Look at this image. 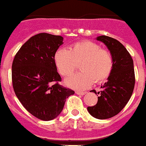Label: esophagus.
<instances>
[{"mask_svg":"<svg viewBox=\"0 0 146 146\" xmlns=\"http://www.w3.org/2000/svg\"><path fill=\"white\" fill-rule=\"evenodd\" d=\"M76 93L77 95H80V96H84V95H85L87 92H80V91H76Z\"/></svg>","mask_w":146,"mask_h":146,"instance_id":"34e87169","label":"esophagus"}]
</instances>
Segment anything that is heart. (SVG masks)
I'll return each instance as SVG.
<instances>
[{"mask_svg":"<svg viewBox=\"0 0 146 146\" xmlns=\"http://www.w3.org/2000/svg\"><path fill=\"white\" fill-rule=\"evenodd\" d=\"M54 62L63 76H70L79 64L81 71L66 80L68 86L77 89L88 87L93 81L99 84L108 80L114 66L111 52L92 41L76 42L69 50L59 49L55 53Z\"/></svg>","mask_w":146,"mask_h":146,"instance_id":"1","label":"heart"}]
</instances>
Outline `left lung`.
<instances>
[{
	"instance_id": "1",
	"label": "left lung",
	"mask_w": 146,
	"mask_h": 146,
	"mask_svg": "<svg viewBox=\"0 0 146 146\" xmlns=\"http://www.w3.org/2000/svg\"><path fill=\"white\" fill-rule=\"evenodd\" d=\"M103 42L111 54L114 66L108 81L98 92L96 104L88 107L91 115L99 119L114 117L121 111L133 93L135 75L133 59L120 42L106 35L96 38ZM96 93V90H92Z\"/></svg>"
}]
</instances>
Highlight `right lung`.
<instances>
[{"instance_id":"obj_1","label":"right lung","mask_w":146,"mask_h":146,"mask_svg":"<svg viewBox=\"0 0 146 146\" xmlns=\"http://www.w3.org/2000/svg\"><path fill=\"white\" fill-rule=\"evenodd\" d=\"M63 38L48 33L32 36L16 53L12 66L15 94L24 108L37 119L50 121L62 112L74 91L58 83L54 55Z\"/></svg>"}]
</instances>
